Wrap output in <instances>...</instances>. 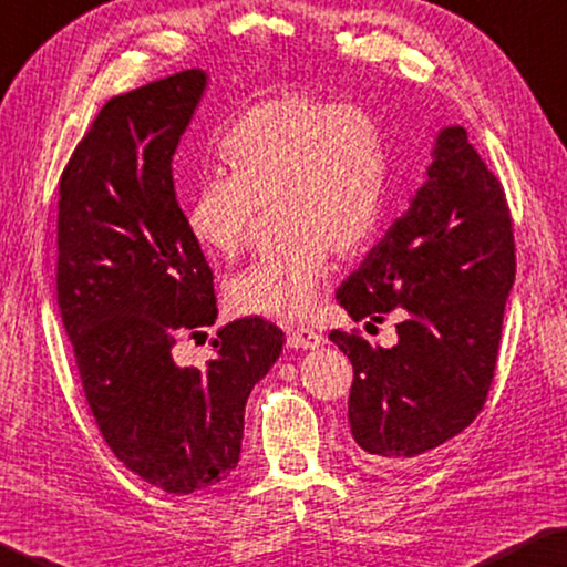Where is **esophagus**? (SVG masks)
<instances>
[{
    "mask_svg": "<svg viewBox=\"0 0 567 567\" xmlns=\"http://www.w3.org/2000/svg\"><path fill=\"white\" fill-rule=\"evenodd\" d=\"M327 343V339L321 337V334H317L315 329H305V327H297V329H292L290 331V337H287V347L290 349H319V347H324Z\"/></svg>",
    "mask_w": 567,
    "mask_h": 567,
    "instance_id": "34e87169",
    "label": "esophagus"
}]
</instances>
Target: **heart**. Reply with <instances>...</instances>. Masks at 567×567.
Returning <instances> with one entry per match:
<instances>
[{"label":"heart","instance_id":"1","mask_svg":"<svg viewBox=\"0 0 567 567\" xmlns=\"http://www.w3.org/2000/svg\"><path fill=\"white\" fill-rule=\"evenodd\" d=\"M228 174H206L186 202L196 246L233 258L260 206L272 204L268 248L230 277L233 312L302 319L317 305L331 250L351 255L379 224L388 154L369 110L309 93H282L248 107L220 135Z\"/></svg>","mask_w":567,"mask_h":567}]
</instances>
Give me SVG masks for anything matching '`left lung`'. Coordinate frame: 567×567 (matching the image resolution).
Wrapping results in <instances>:
<instances>
[{"label":"left lung","mask_w":567,"mask_h":567,"mask_svg":"<svg viewBox=\"0 0 567 567\" xmlns=\"http://www.w3.org/2000/svg\"><path fill=\"white\" fill-rule=\"evenodd\" d=\"M514 275L504 188L467 130L442 127L408 210L337 290L353 321L403 312L391 349L329 334L353 365L351 435L375 464L398 467L435 450L480 413Z\"/></svg>","instance_id":"8db88e82"}]
</instances>
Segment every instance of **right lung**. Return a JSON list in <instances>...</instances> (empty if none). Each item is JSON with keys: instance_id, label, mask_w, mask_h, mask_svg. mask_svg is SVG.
I'll use <instances>...</instances> for the list:
<instances>
[{"instance_id": "1", "label": "right lung", "mask_w": 567, "mask_h": 567, "mask_svg": "<svg viewBox=\"0 0 567 567\" xmlns=\"http://www.w3.org/2000/svg\"><path fill=\"white\" fill-rule=\"evenodd\" d=\"M206 85L192 69L107 100L59 186L55 292L87 405L115 457L166 494L238 467L248 395L285 343L250 317L218 329L204 369L172 357L179 331L218 317L172 176Z\"/></svg>"}]
</instances>
